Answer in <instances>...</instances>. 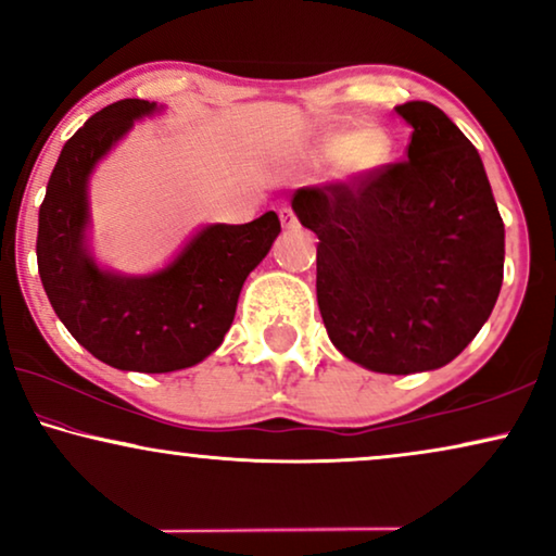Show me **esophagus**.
Segmentation results:
<instances>
[{"instance_id": "esophagus-1", "label": "esophagus", "mask_w": 556, "mask_h": 556, "mask_svg": "<svg viewBox=\"0 0 556 556\" xmlns=\"http://www.w3.org/2000/svg\"><path fill=\"white\" fill-rule=\"evenodd\" d=\"M278 217H280V225H283L286 230H295V227H299V219H295L291 207H280Z\"/></svg>"}]
</instances>
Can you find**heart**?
I'll return each mask as SVG.
<instances>
[{"label":"heart","instance_id":"b5f03b06","mask_svg":"<svg viewBox=\"0 0 556 556\" xmlns=\"http://www.w3.org/2000/svg\"><path fill=\"white\" fill-rule=\"evenodd\" d=\"M394 151L392 136L379 126H359L352 131H333L318 139L311 149V162L333 164L341 181H364L390 164Z\"/></svg>","mask_w":556,"mask_h":556}]
</instances>
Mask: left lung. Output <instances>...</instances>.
I'll return each mask as SVG.
<instances>
[{
	"instance_id": "1",
	"label": "left lung",
	"mask_w": 556,
	"mask_h": 556,
	"mask_svg": "<svg viewBox=\"0 0 556 556\" xmlns=\"http://www.w3.org/2000/svg\"><path fill=\"white\" fill-rule=\"evenodd\" d=\"M407 162L375 177L299 189L291 207L316 232V299L331 344L379 375L453 362L496 306L504 219L489 177L438 105H397Z\"/></svg>"
}]
</instances>
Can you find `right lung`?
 <instances>
[{"label": "right lung", "mask_w": 556, "mask_h": 556, "mask_svg": "<svg viewBox=\"0 0 556 556\" xmlns=\"http://www.w3.org/2000/svg\"><path fill=\"white\" fill-rule=\"evenodd\" d=\"M162 105L141 98L105 105L60 151L37 225V268L60 321L96 359L164 375L200 364L230 331L242 283L280 232L276 212L245 225H204L164 268L124 276L90 245L88 185L136 121Z\"/></svg>", "instance_id": "obj_1"}]
</instances>
